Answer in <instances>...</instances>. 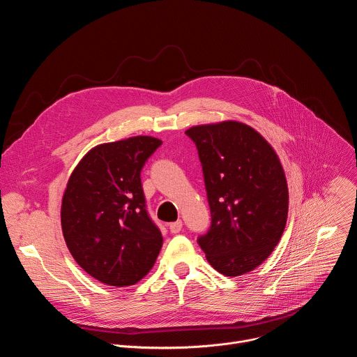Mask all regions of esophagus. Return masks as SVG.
I'll use <instances>...</instances> for the list:
<instances>
[{"label":"esophagus","mask_w":357,"mask_h":357,"mask_svg":"<svg viewBox=\"0 0 357 357\" xmlns=\"http://www.w3.org/2000/svg\"><path fill=\"white\" fill-rule=\"evenodd\" d=\"M181 228H183L181 220H178V221H176V222H172V224L169 225V229H170L172 234H178V232L181 231Z\"/></svg>","instance_id":"esophagus-1"}]
</instances>
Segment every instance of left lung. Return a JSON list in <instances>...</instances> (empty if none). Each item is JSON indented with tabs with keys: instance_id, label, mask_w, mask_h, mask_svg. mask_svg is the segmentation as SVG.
<instances>
[{
	"instance_id": "1",
	"label": "left lung",
	"mask_w": 357,
	"mask_h": 357,
	"mask_svg": "<svg viewBox=\"0 0 357 357\" xmlns=\"http://www.w3.org/2000/svg\"><path fill=\"white\" fill-rule=\"evenodd\" d=\"M211 227L197 242L208 263L236 277L261 264L280 242L289 212V188L281 163L253 128L227 121L192 126Z\"/></svg>"
}]
</instances>
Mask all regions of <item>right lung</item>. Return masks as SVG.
Returning a JSON list of instances; mask_svg holds the SVG:
<instances>
[{
    "mask_svg": "<svg viewBox=\"0 0 357 357\" xmlns=\"http://www.w3.org/2000/svg\"><path fill=\"white\" fill-rule=\"evenodd\" d=\"M162 145L135 136L91 149L70 176L61 202L66 245L84 271L132 286L153 267L163 238L151 218L140 172Z\"/></svg>",
    "mask_w": 357,
    "mask_h": 357,
    "instance_id": "1",
    "label": "right lung"
}]
</instances>
